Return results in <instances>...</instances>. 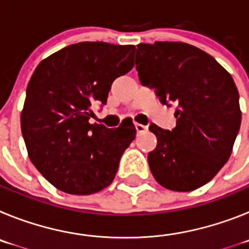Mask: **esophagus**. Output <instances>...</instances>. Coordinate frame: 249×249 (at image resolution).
Instances as JSON below:
<instances>
[{
  "mask_svg": "<svg viewBox=\"0 0 249 249\" xmlns=\"http://www.w3.org/2000/svg\"><path fill=\"white\" fill-rule=\"evenodd\" d=\"M135 127L136 129H137L138 133H142V132L147 131V128H148V127L144 126V124H141V123H135Z\"/></svg>",
  "mask_w": 249,
  "mask_h": 249,
  "instance_id": "1",
  "label": "esophagus"
}]
</instances>
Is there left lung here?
<instances>
[{"label": "left lung", "instance_id": "1", "mask_svg": "<svg viewBox=\"0 0 249 249\" xmlns=\"http://www.w3.org/2000/svg\"><path fill=\"white\" fill-rule=\"evenodd\" d=\"M136 68L141 83L160 102L177 106L172 131L155 123L157 147L148 153L156 181L187 192L217 175L232 153L242 113L234 81L212 56L183 42L141 43Z\"/></svg>", "mask_w": 249, "mask_h": 249}]
</instances>
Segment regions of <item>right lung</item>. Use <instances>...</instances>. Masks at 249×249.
<instances>
[{
  "instance_id": "1",
  "label": "right lung",
  "mask_w": 249,
  "mask_h": 249,
  "mask_svg": "<svg viewBox=\"0 0 249 249\" xmlns=\"http://www.w3.org/2000/svg\"><path fill=\"white\" fill-rule=\"evenodd\" d=\"M135 46L80 42L37 66L21 114L28 157L56 188L91 195L112 183L123 152L136 137L126 123L116 129L91 124L92 105L107 103L117 77L133 67Z\"/></svg>"
}]
</instances>
